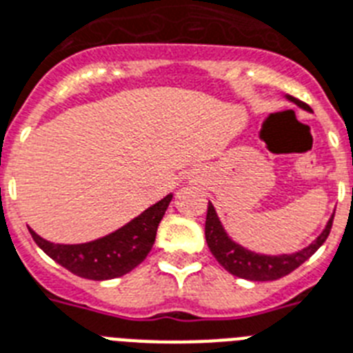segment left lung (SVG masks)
Masks as SVG:
<instances>
[{"label": "left lung", "instance_id": "1", "mask_svg": "<svg viewBox=\"0 0 353 353\" xmlns=\"http://www.w3.org/2000/svg\"><path fill=\"white\" fill-rule=\"evenodd\" d=\"M286 99L306 112H312V108L306 103L299 101L296 97L285 96ZM334 214L328 219L326 226L323 228L319 236L314 239L308 246L301 248L292 254H259L250 248L243 246L241 243L234 241L228 232L225 230L221 219L217 216L216 208L208 201V212H206L205 223V237L206 245L210 248L212 256L216 257L217 263L230 272L232 276L241 277L248 281H276L281 277L288 276L297 266H301L308 257H312L319 250V246L326 241V237L330 234Z\"/></svg>", "mask_w": 353, "mask_h": 353}]
</instances>
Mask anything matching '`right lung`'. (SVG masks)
<instances>
[{"label": "right lung", "mask_w": 353, "mask_h": 353, "mask_svg": "<svg viewBox=\"0 0 353 353\" xmlns=\"http://www.w3.org/2000/svg\"><path fill=\"white\" fill-rule=\"evenodd\" d=\"M172 197L174 194L170 192L121 228L88 243L61 245L43 239L32 228H28V232L36 245L50 259L76 276L92 281L116 279L134 270L148 256L156 241L157 226L161 223Z\"/></svg>", "instance_id": "add662e5"}]
</instances>
